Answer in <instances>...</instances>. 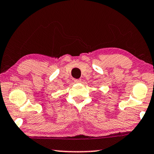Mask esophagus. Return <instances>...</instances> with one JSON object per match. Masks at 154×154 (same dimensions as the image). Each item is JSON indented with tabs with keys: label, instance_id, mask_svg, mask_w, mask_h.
<instances>
[{
	"label": "esophagus",
	"instance_id": "34e87169",
	"mask_svg": "<svg viewBox=\"0 0 154 154\" xmlns=\"http://www.w3.org/2000/svg\"><path fill=\"white\" fill-rule=\"evenodd\" d=\"M74 81L76 83H80V82H81V79H75Z\"/></svg>",
	"mask_w": 154,
	"mask_h": 154
}]
</instances>
